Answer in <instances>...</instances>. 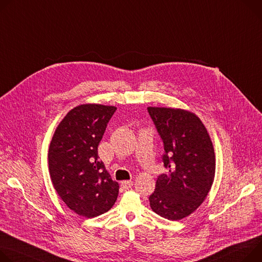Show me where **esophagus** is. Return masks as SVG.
Segmentation results:
<instances>
[{"mask_svg":"<svg viewBox=\"0 0 262 262\" xmlns=\"http://www.w3.org/2000/svg\"><path fill=\"white\" fill-rule=\"evenodd\" d=\"M121 186L123 189L127 190L133 187V182L132 181H123V182H121Z\"/></svg>","mask_w":262,"mask_h":262,"instance_id":"obj_1","label":"esophagus"}]
</instances>
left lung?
Wrapping results in <instances>:
<instances>
[{
	"label": "left lung",
	"mask_w": 262,
	"mask_h": 262,
	"mask_svg": "<svg viewBox=\"0 0 262 262\" xmlns=\"http://www.w3.org/2000/svg\"><path fill=\"white\" fill-rule=\"evenodd\" d=\"M163 141L162 161L167 172L158 177L149 196L152 211L170 221L194 212L208 195L215 173V155L206 127L194 114L148 107Z\"/></svg>",
	"instance_id": "1"
}]
</instances>
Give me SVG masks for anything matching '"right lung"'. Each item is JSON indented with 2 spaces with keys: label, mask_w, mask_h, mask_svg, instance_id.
Wrapping results in <instances>:
<instances>
[{
  "label": "right lung",
  "mask_w": 262,
  "mask_h": 262,
  "mask_svg": "<svg viewBox=\"0 0 262 262\" xmlns=\"http://www.w3.org/2000/svg\"><path fill=\"white\" fill-rule=\"evenodd\" d=\"M116 110L101 104L74 107L62 119L50 143L53 186L71 210L88 219L107 212L119 193L118 183L98 160V145Z\"/></svg>",
  "instance_id": "right-lung-1"
}]
</instances>
